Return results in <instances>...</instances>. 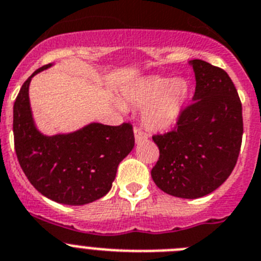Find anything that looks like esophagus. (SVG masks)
Instances as JSON below:
<instances>
[{"label":"esophagus","instance_id":"34e87169","mask_svg":"<svg viewBox=\"0 0 261 261\" xmlns=\"http://www.w3.org/2000/svg\"><path fill=\"white\" fill-rule=\"evenodd\" d=\"M134 135H135V142L140 143L148 139V135L139 127H134Z\"/></svg>","mask_w":261,"mask_h":261}]
</instances>
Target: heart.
Instances as JSON below:
<instances>
[{
  "label": "heart",
  "instance_id": "obj_1",
  "mask_svg": "<svg viewBox=\"0 0 261 261\" xmlns=\"http://www.w3.org/2000/svg\"><path fill=\"white\" fill-rule=\"evenodd\" d=\"M123 101L143 109V123L164 130L177 122L190 97V86L182 78L144 76L122 90Z\"/></svg>",
  "mask_w": 261,
  "mask_h": 261
}]
</instances>
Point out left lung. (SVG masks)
Instances as JSON below:
<instances>
[{
  "mask_svg": "<svg viewBox=\"0 0 261 261\" xmlns=\"http://www.w3.org/2000/svg\"><path fill=\"white\" fill-rule=\"evenodd\" d=\"M196 88L177 127L152 136L160 149L151 175L160 190L177 198L211 194L231 174L242 144V104L226 71L201 60L190 61Z\"/></svg>",
  "mask_w": 261,
  "mask_h": 261,
  "instance_id": "8db88e82",
  "label": "left lung"
}]
</instances>
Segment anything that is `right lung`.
Here are the masks:
<instances>
[{
  "instance_id": "add662e5",
  "label": "right lung",
  "mask_w": 261,
  "mask_h": 261,
  "mask_svg": "<svg viewBox=\"0 0 261 261\" xmlns=\"http://www.w3.org/2000/svg\"><path fill=\"white\" fill-rule=\"evenodd\" d=\"M24 82L14 102V144L20 168L41 195L66 205H84L112 189L119 163L133 151V126L91 122L76 131L44 135L37 128L30 104V83Z\"/></svg>"
}]
</instances>
